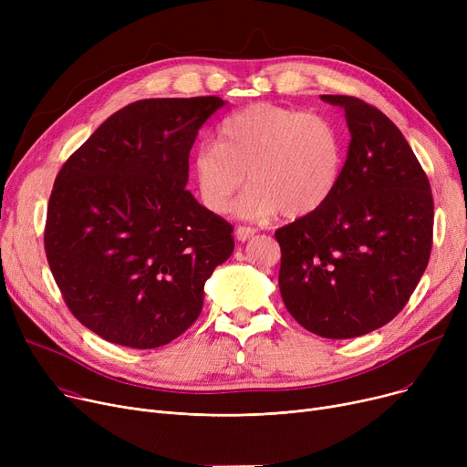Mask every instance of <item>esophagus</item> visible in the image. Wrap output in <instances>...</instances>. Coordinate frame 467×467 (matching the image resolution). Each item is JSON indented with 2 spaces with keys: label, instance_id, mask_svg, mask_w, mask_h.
Instances as JSON below:
<instances>
[{
  "label": "esophagus",
  "instance_id": "esophagus-1",
  "mask_svg": "<svg viewBox=\"0 0 467 467\" xmlns=\"http://www.w3.org/2000/svg\"><path fill=\"white\" fill-rule=\"evenodd\" d=\"M254 234H255V229H254V227H244V225L236 227V238H238L240 242H246V240L254 238Z\"/></svg>",
  "mask_w": 467,
  "mask_h": 467
}]
</instances>
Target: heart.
<instances>
[{"label": "heart", "instance_id": "obj_1", "mask_svg": "<svg viewBox=\"0 0 467 467\" xmlns=\"http://www.w3.org/2000/svg\"><path fill=\"white\" fill-rule=\"evenodd\" d=\"M345 140L324 115L268 102L229 115L219 140L196 147L191 170L202 204L227 213L234 194L248 182L234 212L246 219L303 217L322 208L335 192Z\"/></svg>", "mask_w": 467, "mask_h": 467}]
</instances>
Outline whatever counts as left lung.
I'll return each instance as SVG.
<instances>
[{
	"instance_id": "obj_1",
	"label": "left lung",
	"mask_w": 467,
	"mask_h": 467,
	"mask_svg": "<svg viewBox=\"0 0 467 467\" xmlns=\"http://www.w3.org/2000/svg\"><path fill=\"white\" fill-rule=\"evenodd\" d=\"M345 109L347 162L331 199L275 233L285 308L310 333L354 338L403 310L431 254L433 199L401 130L354 96L324 94Z\"/></svg>"
}]
</instances>
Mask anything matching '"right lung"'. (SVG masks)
<instances>
[{
  "label": "right lung",
  "mask_w": 467,
  "mask_h": 467,
  "mask_svg": "<svg viewBox=\"0 0 467 467\" xmlns=\"http://www.w3.org/2000/svg\"><path fill=\"white\" fill-rule=\"evenodd\" d=\"M225 102L150 98L113 113L58 171L45 252L78 320L109 342L159 348L185 333L233 225L185 189L189 151Z\"/></svg>",
  "instance_id": "add662e5"
}]
</instances>
